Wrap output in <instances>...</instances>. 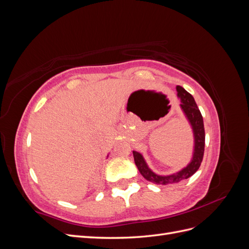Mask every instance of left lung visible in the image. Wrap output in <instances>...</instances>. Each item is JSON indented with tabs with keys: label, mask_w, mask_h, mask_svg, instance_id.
Masks as SVG:
<instances>
[{
	"label": "left lung",
	"mask_w": 249,
	"mask_h": 249,
	"mask_svg": "<svg viewBox=\"0 0 249 249\" xmlns=\"http://www.w3.org/2000/svg\"><path fill=\"white\" fill-rule=\"evenodd\" d=\"M176 89L178 92V99H179L180 101L179 108L182 110L184 116L186 117L188 124H189L193 135V152L190 162L185 167L177 172H173L171 175L161 176L149 168L142 154L136 152V150H133L134 161L139 172L141 173V176L146 180H148V182L157 185L178 183L180 180L193 176L200 166L203 152H205V127H203L201 113L196 103H195L193 96L189 92H187L180 86H177Z\"/></svg>",
	"instance_id": "left-lung-1"
}]
</instances>
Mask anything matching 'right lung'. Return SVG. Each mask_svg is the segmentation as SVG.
I'll return each mask as SVG.
<instances>
[{"mask_svg":"<svg viewBox=\"0 0 249 249\" xmlns=\"http://www.w3.org/2000/svg\"><path fill=\"white\" fill-rule=\"evenodd\" d=\"M108 156H109V155H108Z\"/></svg>","mask_w":249,"mask_h":249,"instance_id":"1","label":"right lung"}]
</instances>
